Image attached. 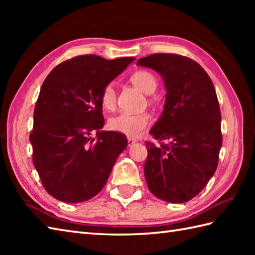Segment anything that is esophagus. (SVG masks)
Instances as JSON below:
<instances>
[{"instance_id": "34e87169", "label": "esophagus", "mask_w": 255, "mask_h": 255, "mask_svg": "<svg viewBox=\"0 0 255 255\" xmlns=\"http://www.w3.org/2000/svg\"><path fill=\"white\" fill-rule=\"evenodd\" d=\"M127 140H128V144L129 145H131V144H133L134 142H136V140L132 139V138H127Z\"/></svg>"}]
</instances>
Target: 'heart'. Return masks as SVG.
Returning a JSON list of instances; mask_svg holds the SVG:
<instances>
[{
    "label": "heart",
    "instance_id": "heart-1",
    "mask_svg": "<svg viewBox=\"0 0 255 255\" xmlns=\"http://www.w3.org/2000/svg\"><path fill=\"white\" fill-rule=\"evenodd\" d=\"M130 82L136 85L138 89L141 90L144 93H152L158 85L155 75L148 71V70H138L133 72L130 78ZM101 103L102 106L107 111H113L116 106L117 93L114 83L110 82L104 85L101 92ZM151 122V115L148 112H140L136 114L130 113H122L119 115L110 119L108 126L112 130L123 133L125 136L136 138L141 136L145 128L149 126Z\"/></svg>",
    "mask_w": 255,
    "mask_h": 255
}]
</instances>
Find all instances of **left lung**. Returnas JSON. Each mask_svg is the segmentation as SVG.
I'll return each instance as SVG.
<instances>
[{
    "label": "left lung",
    "mask_w": 255,
    "mask_h": 255,
    "mask_svg": "<svg viewBox=\"0 0 255 255\" xmlns=\"http://www.w3.org/2000/svg\"><path fill=\"white\" fill-rule=\"evenodd\" d=\"M137 64L159 72L166 89L164 111L150 130L160 145L145 142V181L162 200L188 202L215 174L223 144L213 81L196 61L175 53H153Z\"/></svg>",
    "instance_id": "left-lung-1"
}]
</instances>
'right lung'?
<instances>
[{
    "instance_id": "1",
    "label": "right lung",
    "mask_w": 255,
    "mask_h": 255,
    "mask_svg": "<svg viewBox=\"0 0 255 255\" xmlns=\"http://www.w3.org/2000/svg\"><path fill=\"white\" fill-rule=\"evenodd\" d=\"M132 60L78 56L59 63L42 83L29 139L42 186L56 199L81 203L94 197L126 149L125 134L100 131L104 125L100 97L104 85Z\"/></svg>"
}]
</instances>
